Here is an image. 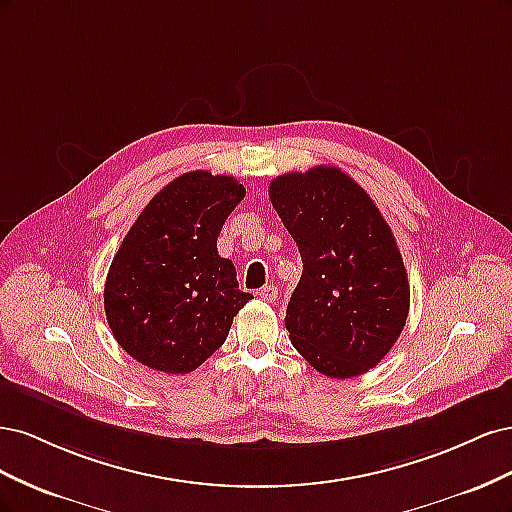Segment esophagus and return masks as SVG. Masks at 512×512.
I'll list each match as a JSON object with an SVG mask.
<instances>
[{"label":"esophagus","instance_id":"1","mask_svg":"<svg viewBox=\"0 0 512 512\" xmlns=\"http://www.w3.org/2000/svg\"><path fill=\"white\" fill-rule=\"evenodd\" d=\"M260 297L265 299V301H275L277 299V288L273 286V284H269V286H265V288H260Z\"/></svg>","mask_w":512,"mask_h":512}]
</instances>
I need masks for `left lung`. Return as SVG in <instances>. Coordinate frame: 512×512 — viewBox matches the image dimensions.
I'll use <instances>...</instances> for the list:
<instances>
[{
	"mask_svg": "<svg viewBox=\"0 0 512 512\" xmlns=\"http://www.w3.org/2000/svg\"><path fill=\"white\" fill-rule=\"evenodd\" d=\"M269 198L303 260L284 320L292 346L329 378L365 374L393 348L410 309L389 224L335 166L275 177Z\"/></svg>",
	"mask_w": 512,
	"mask_h": 512,
	"instance_id": "obj_1",
	"label": "left lung"
}]
</instances>
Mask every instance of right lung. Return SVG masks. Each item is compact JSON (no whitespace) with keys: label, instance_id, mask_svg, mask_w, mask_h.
Segmentation results:
<instances>
[{"label":"right lung","instance_id":"1","mask_svg":"<svg viewBox=\"0 0 512 512\" xmlns=\"http://www.w3.org/2000/svg\"><path fill=\"white\" fill-rule=\"evenodd\" d=\"M245 196L228 175L192 170L170 181L123 237L104 284V312L117 344L164 374H188L228 337L254 299L239 290L220 230Z\"/></svg>","mask_w":512,"mask_h":512}]
</instances>
